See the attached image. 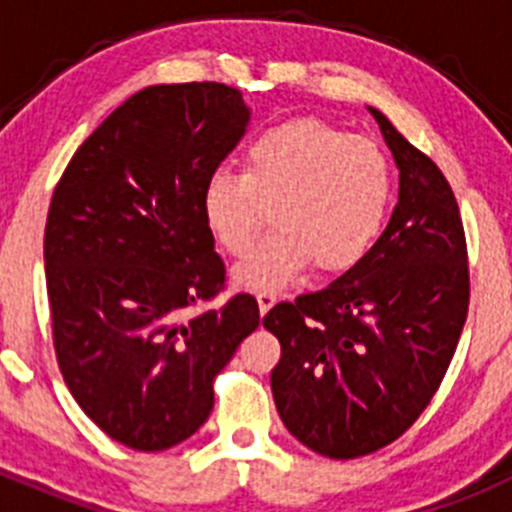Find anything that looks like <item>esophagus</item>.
Here are the masks:
<instances>
[{"mask_svg":"<svg viewBox=\"0 0 512 512\" xmlns=\"http://www.w3.org/2000/svg\"><path fill=\"white\" fill-rule=\"evenodd\" d=\"M256 300H259V312L261 315H266V312L274 307V302H277V295H274V292H259Z\"/></svg>","mask_w":512,"mask_h":512,"instance_id":"esophagus-1","label":"esophagus"}]
</instances>
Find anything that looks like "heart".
<instances>
[{"label":"heart","mask_w":512,"mask_h":512,"mask_svg":"<svg viewBox=\"0 0 512 512\" xmlns=\"http://www.w3.org/2000/svg\"><path fill=\"white\" fill-rule=\"evenodd\" d=\"M395 197L387 153L320 120H284L248 143L246 169L220 166L202 187L212 238L233 256L271 217L277 230L233 269L235 284L279 289L315 261L346 271L377 246Z\"/></svg>","instance_id":"obj_1"}]
</instances>
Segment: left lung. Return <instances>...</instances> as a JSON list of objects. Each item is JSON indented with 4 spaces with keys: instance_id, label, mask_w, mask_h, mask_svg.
Returning a JSON list of instances; mask_svg holds the SVG:
<instances>
[{
    "instance_id": "obj_1",
    "label": "left lung",
    "mask_w": 512,
    "mask_h": 512,
    "mask_svg": "<svg viewBox=\"0 0 512 512\" xmlns=\"http://www.w3.org/2000/svg\"><path fill=\"white\" fill-rule=\"evenodd\" d=\"M400 169L377 246L320 292L279 302L271 392L287 431L330 459L390 446L420 418L454 359L469 310L467 238L446 176L369 107Z\"/></svg>"
}]
</instances>
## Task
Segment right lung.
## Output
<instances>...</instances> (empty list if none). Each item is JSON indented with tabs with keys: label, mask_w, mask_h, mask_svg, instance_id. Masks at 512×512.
Returning a JSON list of instances; mask_svg holds the SVG:
<instances>
[{
	"label": "right lung",
	"mask_w": 512,
	"mask_h": 512,
	"mask_svg": "<svg viewBox=\"0 0 512 512\" xmlns=\"http://www.w3.org/2000/svg\"><path fill=\"white\" fill-rule=\"evenodd\" d=\"M246 125L228 84L140 89L81 143L53 192L43 256L58 369L128 449L164 451L200 431L212 379L259 328L246 292L196 310L225 289L202 187Z\"/></svg>",
	"instance_id": "right-lung-1"
}]
</instances>
